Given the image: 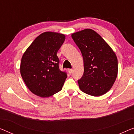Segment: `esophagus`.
Masks as SVG:
<instances>
[{
    "instance_id": "1",
    "label": "esophagus",
    "mask_w": 134,
    "mask_h": 134,
    "mask_svg": "<svg viewBox=\"0 0 134 134\" xmlns=\"http://www.w3.org/2000/svg\"><path fill=\"white\" fill-rule=\"evenodd\" d=\"M68 71H69V73H73V69H69L68 70Z\"/></svg>"
}]
</instances>
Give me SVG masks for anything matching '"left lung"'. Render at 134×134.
I'll use <instances>...</instances> for the list:
<instances>
[{"mask_svg":"<svg viewBox=\"0 0 134 134\" xmlns=\"http://www.w3.org/2000/svg\"><path fill=\"white\" fill-rule=\"evenodd\" d=\"M83 59V75L77 81L82 92L93 96L107 93L118 74V61L114 52L96 32L85 29L71 34Z\"/></svg>","mask_w":134,"mask_h":134,"instance_id":"obj_1","label":"left lung"}]
</instances>
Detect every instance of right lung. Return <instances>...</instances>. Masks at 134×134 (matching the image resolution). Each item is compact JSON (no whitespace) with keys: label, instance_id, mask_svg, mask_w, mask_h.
Wrapping results in <instances>:
<instances>
[{"label":"right lung","instance_id":"add662e5","mask_svg":"<svg viewBox=\"0 0 134 134\" xmlns=\"http://www.w3.org/2000/svg\"><path fill=\"white\" fill-rule=\"evenodd\" d=\"M65 39L63 34L45 32L24 52L20 74L28 89L41 97H49L63 88L67 74L59 69L57 53Z\"/></svg>","mask_w":134,"mask_h":134}]
</instances>
